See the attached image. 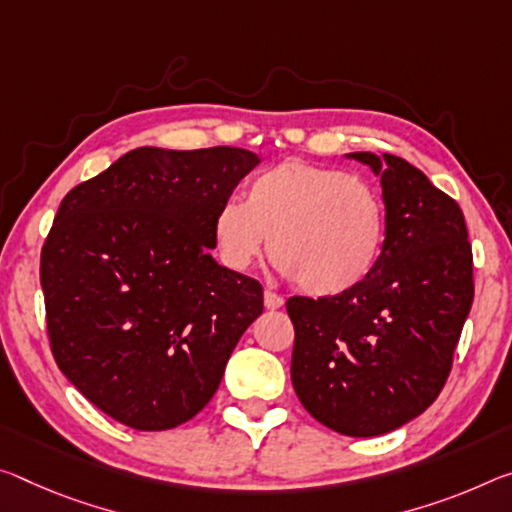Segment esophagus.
<instances>
[{"label": "esophagus", "mask_w": 512, "mask_h": 512, "mask_svg": "<svg viewBox=\"0 0 512 512\" xmlns=\"http://www.w3.org/2000/svg\"><path fill=\"white\" fill-rule=\"evenodd\" d=\"M264 305L269 307V310H280L282 305H285V298H282L280 294H275V291L266 289L264 291Z\"/></svg>", "instance_id": "34e87169"}]
</instances>
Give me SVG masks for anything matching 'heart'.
<instances>
[{
    "mask_svg": "<svg viewBox=\"0 0 512 512\" xmlns=\"http://www.w3.org/2000/svg\"><path fill=\"white\" fill-rule=\"evenodd\" d=\"M271 257L312 296L346 294L367 280L385 241L380 193L342 168L285 159L248 184L246 202L227 200L214 239L230 269Z\"/></svg>",
    "mask_w": 512,
    "mask_h": 512,
    "instance_id": "heart-1",
    "label": "heart"
}]
</instances>
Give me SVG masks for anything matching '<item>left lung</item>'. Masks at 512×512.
I'll return each mask as SVG.
<instances>
[{"mask_svg":"<svg viewBox=\"0 0 512 512\" xmlns=\"http://www.w3.org/2000/svg\"><path fill=\"white\" fill-rule=\"evenodd\" d=\"M380 175L383 250L339 296H291V383L332 431L373 437L421 415L449 378L474 300V257L458 202L394 154L353 152Z\"/></svg>","mask_w":512,"mask_h":512,"instance_id":"obj_1","label":"left lung"}]
</instances>
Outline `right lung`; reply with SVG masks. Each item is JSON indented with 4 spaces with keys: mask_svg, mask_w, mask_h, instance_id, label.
<instances>
[{
    "mask_svg": "<svg viewBox=\"0 0 512 512\" xmlns=\"http://www.w3.org/2000/svg\"><path fill=\"white\" fill-rule=\"evenodd\" d=\"M259 164L241 148H136L61 200L40 250L56 364L136 431L196 417L264 310L255 278L214 259V216Z\"/></svg>",
    "mask_w": 512,
    "mask_h": 512,
    "instance_id": "obj_1",
    "label": "right lung"
}]
</instances>
